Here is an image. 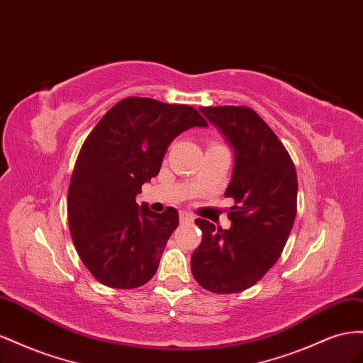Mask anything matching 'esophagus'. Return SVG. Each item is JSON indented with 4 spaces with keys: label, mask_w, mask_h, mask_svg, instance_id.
I'll use <instances>...</instances> for the list:
<instances>
[{
    "label": "esophagus",
    "mask_w": 363,
    "mask_h": 363,
    "mask_svg": "<svg viewBox=\"0 0 363 363\" xmlns=\"http://www.w3.org/2000/svg\"><path fill=\"white\" fill-rule=\"evenodd\" d=\"M179 220H181L182 223H190V222H193V220H194V217H193V214H191V213L181 211V213H179Z\"/></svg>",
    "instance_id": "1"
}]
</instances>
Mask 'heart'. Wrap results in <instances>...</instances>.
<instances>
[{"label": "heart", "mask_w": 363, "mask_h": 363, "mask_svg": "<svg viewBox=\"0 0 363 363\" xmlns=\"http://www.w3.org/2000/svg\"><path fill=\"white\" fill-rule=\"evenodd\" d=\"M211 146H216V143H214V144H211Z\"/></svg>", "instance_id": "1"}]
</instances>
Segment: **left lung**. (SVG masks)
<instances>
[{
	"label": "left lung",
	"mask_w": 363,
	"mask_h": 363,
	"mask_svg": "<svg viewBox=\"0 0 363 363\" xmlns=\"http://www.w3.org/2000/svg\"><path fill=\"white\" fill-rule=\"evenodd\" d=\"M234 152L231 228L194 223L202 242L191 255L196 281L214 294H237L260 281L283 252L296 216L295 165L272 129L246 106L199 108Z\"/></svg>",
	"instance_id": "left-lung-1"
}]
</instances>
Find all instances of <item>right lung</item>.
Wrapping results in <instances>:
<instances>
[{"label":"right lung","instance_id":"right-lung-1","mask_svg":"<svg viewBox=\"0 0 363 363\" xmlns=\"http://www.w3.org/2000/svg\"><path fill=\"white\" fill-rule=\"evenodd\" d=\"M194 126L208 124L191 106L128 97L85 140L71 176L68 223L80 260L101 284L135 289L157 272L179 214L140 206L137 196L160 173L170 143Z\"/></svg>","mask_w":363,"mask_h":363}]
</instances>
